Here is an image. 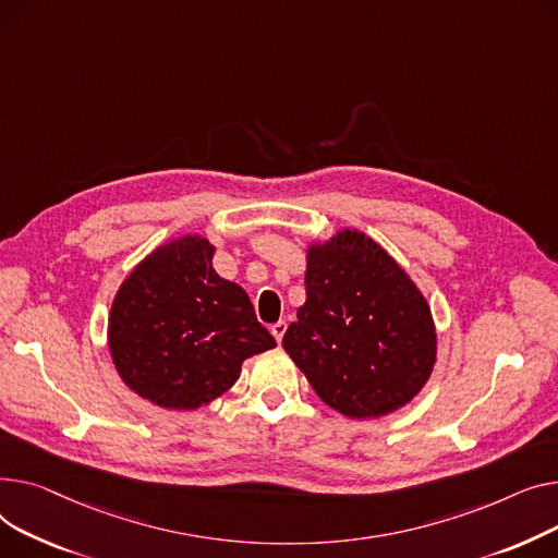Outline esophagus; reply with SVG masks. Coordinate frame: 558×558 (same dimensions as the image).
<instances>
[{
	"mask_svg": "<svg viewBox=\"0 0 558 558\" xmlns=\"http://www.w3.org/2000/svg\"><path fill=\"white\" fill-rule=\"evenodd\" d=\"M286 329H288V324H286V322H277V324H272V326H270V331H272V336H275V340H277V342H281V338H283Z\"/></svg>",
	"mask_w": 558,
	"mask_h": 558,
	"instance_id": "1",
	"label": "esophagus"
}]
</instances>
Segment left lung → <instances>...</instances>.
<instances>
[{
  "label": "left lung",
  "instance_id": "obj_1",
  "mask_svg": "<svg viewBox=\"0 0 558 558\" xmlns=\"http://www.w3.org/2000/svg\"><path fill=\"white\" fill-rule=\"evenodd\" d=\"M306 302L283 349L315 395L351 418L410 403L428 383L437 333L428 302L374 239L342 229L306 252Z\"/></svg>",
  "mask_w": 558,
  "mask_h": 558
}]
</instances>
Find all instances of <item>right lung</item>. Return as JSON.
Segmentation results:
<instances>
[{
  "label": "right lung",
  "mask_w": 558,
  "mask_h": 558,
  "mask_svg": "<svg viewBox=\"0 0 558 558\" xmlns=\"http://www.w3.org/2000/svg\"><path fill=\"white\" fill-rule=\"evenodd\" d=\"M214 245L186 234L125 277L108 319L121 380L167 410H198L232 387L243 360L275 349L247 292L218 277Z\"/></svg>",
  "instance_id": "obj_1"
}]
</instances>
